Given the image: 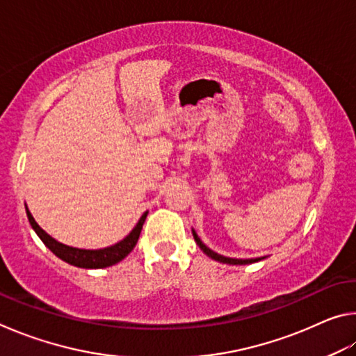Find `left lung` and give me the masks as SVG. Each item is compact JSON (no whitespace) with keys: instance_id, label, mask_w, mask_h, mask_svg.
Wrapping results in <instances>:
<instances>
[{"instance_id":"8db88e82","label":"left lung","mask_w":356,"mask_h":356,"mask_svg":"<svg viewBox=\"0 0 356 356\" xmlns=\"http://www.w3.org/2000/svg\"><path fill=\"white\" fill-rule=\"evenodd\" d=\"M193 237H195V242L197 243V246H200V248L206 252V254L209 256V257H212V259H215V261H218V262H222V264H231V265H246V264H252V262H257V261H262L264 257H256V259H232V257H226V256H221V254H218V252H215V251H212L209 248V246H206L202 243V240L197 237V234L193 231Z\"/></svg>"}]
</instances>
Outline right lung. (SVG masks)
Returning <instances> with one entry per match:
<instances>
[{
	"label": "right lung",
	"mask_w": 356,
	"mask_h": 356,
	"mask_svg": "<svg viewBox=\"0 0 356 356\" xmlns=\"http://www.w3.org/2000/svg\"><path fill=\"white\" fill-rule=\"evenodd\" d=\"M26 215H28L29 225L33 226L35 234H38L39 238L45 243L47 248L59 259H63L64 262L75 265V267H80V268H105L122 261V259L127 254H130V251L135 248L138 238H140L144 221H146L147 212L143 213L140 221L136 222V226L131 229V232L127 237L120 240V242H118L116 245L106 246V248H102V250H80V248H74V246L59 243L58 240H55L51 236H48L44 229L35 222L28 207H26Z\"/></svg>",
	"instance_id": "1"
}]
</instances>
